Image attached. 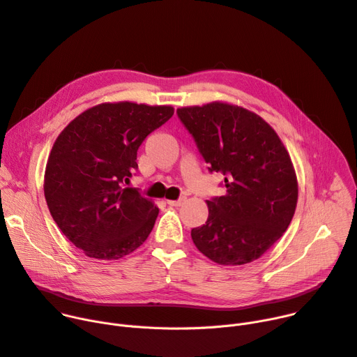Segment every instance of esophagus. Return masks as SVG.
Wrapping results in <instances>:
<instances>
[{
  "instance_id": "esophagus-1",
  "label": "esophagus",
  "mask_w": 357,
  "mask_h": 357,
  "mask_svg": "<svg viewBox=\"0 0 357 357\" xmlns=\"http://www.w3.org/2000/svg\"><path fill=\"white\" fill-rule=\"evenodd\" d=\"M185 200H187L185 197H180L178 200H167V204H170V206H173V207H178V206H181Z\"/></svg>"
}]
</instances>
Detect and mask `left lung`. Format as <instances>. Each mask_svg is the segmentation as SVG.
<instances>
[{
	"label": "left lung",
	"mask_w": 357,
	"mask_h": 357,
	"mask_svg": "<svg viewBox=\"0 0 357 357\" xmlns=\"http://www.w3.org/2000/svg\"><path fill=\"white\" fill-rule=\"evenodd\" d=\"M210 164L226 176V196L207 200L206 225L191 230L200 253L217 264L261 257L287 230L298 184L290 154L273 127L241 105L211 101L177 108Z\"/></svg>",
	"instance_id": "1"
}]
</instances>
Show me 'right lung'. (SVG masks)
<instances>
[{"label": "right lung", "instance_id": "obj_1", "mask_svg": "<svg viewBox=\"0 0 357 357\" xmlns=\"http://www.w3.org/2000/svg\"><path fill=\"white\" fill-rule=\"evenodd\" d=\"M174 114L172 105L101 102L59 134L44 173L48 210L64 236L97 260H120L151 233L158 207L124 187L146 137Z\"/></svg>", "mask_w": 357, "mask_h": 357}]
</instances>
